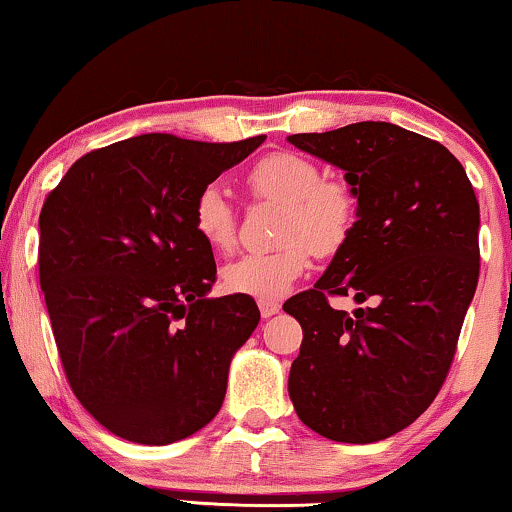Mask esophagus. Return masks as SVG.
<instances>
[{
	"mask_svg": "<svg viewBox=\"0 0 512 512\" xmlns=\"http://www.w3.org/2000/svg\"><path fill=\"white\" fill-rule=\"evenodd\" d=\"M259 306V313H262V318H271V315H276L280 311V304L278 301H266V299H259L257 301Z\"/></svg>",
	"mask_w": 512,
	"mask_h": 512,
	"instance_id": "esophagus-1",
	"label": "esophagus"
}]
</instances>
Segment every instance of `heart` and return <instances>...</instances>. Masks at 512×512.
<instances>
[{
  "label": "heart",
  "mask_w": 512,
  "mask_h": 512,
  "mask_svg": "<svg viewBox=\"0 0 512 512\" xmlns=\"http://www.w3.org/2000/svg\"><path fill=\"white\" fill-rule=\"evenodd\" d=\"M257 201L278 204L276 241L271 253H250L222 269L229 292L276 301L311 266V250L320 257L341 253L359 220V194L343 178H329L311 157L271 153L246 174ZM192 227L215 253L236 243V213L218 185H206L192 204Z\"/></svg>",
  "instance_id": "heart-1"
}]
</instances>
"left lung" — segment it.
Wrapping results in <instances>:
<instances>
[{"label":"left lung","mask_w":512,"mask_h":512,"mask_svg":"<svg viewBox=\"0 0 512 512\" xmlns=\"http://www.w3.org/2000/svg\"><path fill=\"white\" fill-rule=\"evenodd\" d=\"M359 194L350 241L315 287L283 304L304 329L287 390L299 420L338 443L406 429L448 378L480 276V206L443 143L392 122L287 136ZM369 307L350 316L331 296Z\"/></svg>","instance_id":"8db88e82"}]
</instances>
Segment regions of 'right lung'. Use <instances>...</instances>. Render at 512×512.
<instances>
[{
	"mask_svg": "<svg viewBox=\"0 0 512 512\" xmlns=\"http://www.w3.org/2000/svg\"><path fill=\"white\" fill-rule=\"evenodd\" d=\"M264 139L132 136L85 153L43 201L39 280L64 376L115 436L167 445L218 415L259 308L206 297L218 269L192 204Z\"/></svg>",
	"mask_w": 512,
	"mask_h": 512,
	"instance_id": "obj_1",
	"label": "right lung"
}]
</instances>
